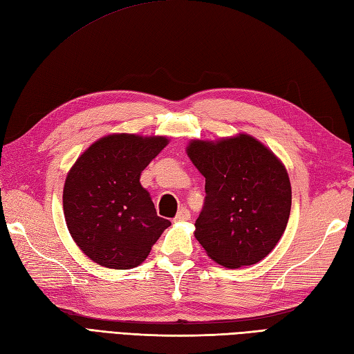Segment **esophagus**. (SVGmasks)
<instances>
[{
  "mask_svg": "<svg viewBox=\"0 0 354 354\" xmlns=\"http://www.w3.org/2000/svg\"><path fill=\"white\" fill-rule=\"evenodd\" d=\"M190 220H192L190 211L185 209V208L179 209V212L176 214V217L174 218V221H176V223H180V221H190Z\"/></svg>",
  "mask_w": 354,
  "mask_h": 354,
  "instance_id": "1",
  "label": "esophagus"
}]
</instances>
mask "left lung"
Returning a JSON list of instances; mask_svg holds the SVG:
<instances>
[{
  "label": "left lung",
  "mask_w": 354,
  "mask_h": 354,
  "mask_svg": "<svg viewBox=\"0 0 354 354\" xmlns=\"http://www.w3.org/2000/svg\"><path fill=\"white\" fill-rule=\"evenodd\" d=\"M188 158L205 178V203L196 240L227 268L257 264L276 248L291 211L283 162L249 134L190 140Z\"/></svg>",
  "instance_id": "obj_1"
}]
</instances>
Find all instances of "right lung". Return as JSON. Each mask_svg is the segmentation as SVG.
<instances>
[{"instance_id":"1","label":"right lung","mask_w":354,"mask_h":354,"mask_svg":"<svg viewBox=\"0 0 354 354\" xmlns=\"http://www.w3.org/2000/svg\"><path fill=\"white\" fill-rule=\"evenodd\" d=\"M169 145L166 136L110 134L96 140L68 171L66 226L86 257L114 270L138 267L170 221L158 217L140 176Z\"/></svg>"}]
</instances>
